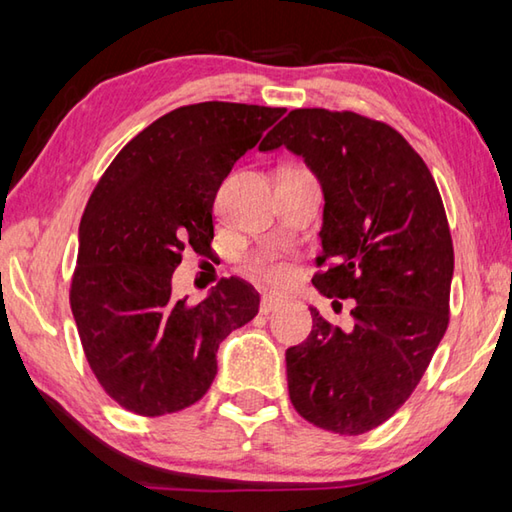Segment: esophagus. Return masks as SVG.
I'll use <instances>...</instances> for the list:
<instances>
[{"label": "esophagus", "mask_w": 512, "mask_h": 512, "mask_svg": "<svg viewBox=\"0 0 512 512\" xmlns=\"http://www.w3.org/2000/svg\"><path fill=\"white\" fill-rule=\"evenodd\" d=\"M282 305H284L282 298H277V296H271V293H266V296L262 298V302H259V311H262V314H271V311L280 309Z\"/></svg>", "instance_id": "esophagus-1"}]
</instances>
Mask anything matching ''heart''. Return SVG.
Returning a JSON list of instances; mask_svg holds the SVG:
<instances>
[{
	"instance_id": "1",
	"label": "heart",
	"mask_w": 512,
	"mask_h": 512,
	"mask_svg": "<svg viewBox=\"0 0 512 512\" xmlns=\"http://www.w3.org/2000/svg\"><path fill=\"white\" fill-rule=\"evenodd\" d=\"M248 273L268 284H284L291 277V266L275 253H257L248 259Z\"/></svg>"
}]
</instances>
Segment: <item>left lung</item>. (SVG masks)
Listing matches in <instances>:
<instances>
[{
    "label": "left lung",
    "mask_w": 512,
    "mask_h": 512,
    "mask_svg": "<svg viewBox=\"0 0 512 512\" xmlns=\"http://www.w3.org/2000/svg\"><path fill=\"white\" fill-rule=\"evenodd\" d=\"M287 146L323 187L314 287L354 300L343 332L311 307L314 327L287 350L289 397L307 422L359 436L409 400L449 325L454 246L443 198L413 146L384 121L291 110L262 151Z\"/></svg>",
    "instance_id": "left-lung-1"
}]
</instances>
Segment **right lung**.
<instances>
[{
    "mask_svg": "<svg viewBox=\"0 0 512 512\" xmlns=\"http://www.w3.org/2000/svg\"><path fill=\"white\" fill-rule=\"evenodd\" d=\"M284 108L205 101L135 135L94 187L79 228L69 305L103 391L126 411H183L216 377V350L259 311V293L225 277L201 302L178 298L183 253H210L212 205L235 162Z\"/></svg>",
    "mask_w": 512,
    "mask_h": 512,
    "instance_id": "1",
    "label": "right lung"
}]
</instances>
